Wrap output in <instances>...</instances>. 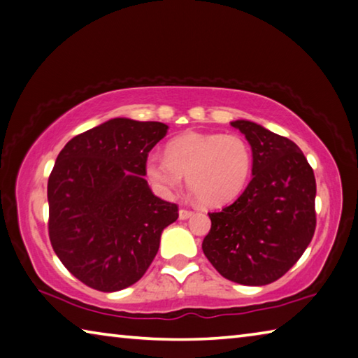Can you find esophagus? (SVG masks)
I'll use <instances>...</instances> for the list:
<instances>
[{
    "label": "esophagus",
    "mask_w": 358,
    "mask_h": 358,
    "mask_svg": "<svg viewBox=\"0 0 358 358\" xmlns=\"http://www.w3.org/2000/svg\"><path fill=\"white\" fill-rule=\"evenodd\" d=\"M194 214V211H191V210H186V208H181V210L178 211V216H180V219L181 220H185V219H189L191 216Z\"/></svg>",
    "instance_id": "esophagus-1"
}]
</instances>
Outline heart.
<instances>
[{"mask_svg": "<svg viewBox=\"0 0 358 358\" xmlns=\"http://www.w3.org/2000/svg\"><path fill=\"white\" fill-rule=\"evenodd\" d=\"M252 164V148L243 136L191 131L169 142L166 155H148L145 173L162 196L178 192L186 177L201 203L219 206L244 191Z\"/></svg>", "mask_w": 358, "mask_h": 358, "instance_id": "heart-1", "label": "heart"}]
</instances>
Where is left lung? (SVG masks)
Listing matches in <instances>:
<instances>
[{"instance_id": "obj_1", "label": "left lung", "mask_w": 358, "mask_h": 358, "mask_svg": "<svg viewBox=\"0 0 358 358\" xmlns=\"http://www.w3.org/2000/svg\"><path fill=\"white\" fill-rule=\"evenodd\" d=\"M249 141L252 180L231 205L208 213L201 249L220 275L247 287L272 283L296 264L316 229V180L301 148L249 120L230 123Z\"/></svg>"}]
</instances>
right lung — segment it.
<instances>
[{"label":"right lung","mask_w":358,"mask_h":358,"mask_svg":"<svg viewBox=\"0 0 358 358\" xmlns=\"http://www.w3.org/2000/svg\"><path fill=\"white\" fill-rule=\"evenodd\" d=\"M161 122L111 119L69 141L48 178V235L71 275L103 292L131 287L159 249L178 206L155 196L148 152Z\"/></svg>","instance_id":"1"}]
</instances>
